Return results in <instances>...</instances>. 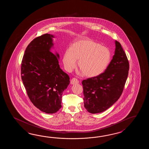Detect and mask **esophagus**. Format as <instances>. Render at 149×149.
Wrapping results in <instances>:
<instances>
[{"label":"esophagus","mask_w":149,"mask_h":149,"mask_svg":"<svg viewBox=\"0 0 149 149\" xmlns=\"http://www.w3.org/2000/svg\"><path fill=\"white\" fill-rule=\"evenodd\" d=\"M70 82L72 85H74V84H78L79 83V80L78 79L76 78H73L71 80Z\"/></svg>","instance_id":"obj_1"}]
</instances>
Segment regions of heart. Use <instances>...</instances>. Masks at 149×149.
Segmentation results:
<instances>
[{"label":"heart","instance_id":"b5f03b06","mask_svg":"<svg viewBox=\"0 0 149 149\" xmlns=\"http://www.w3.org/2000/svg\"><path fill=\"white\" fill-rule=\"evenodd\" d=\"M111 60V52L97 42L82 39L72 45L70 49L64 55V66L68 71L78 67L84 75L93 77L103 73L108 67Z\"/></svg>","mask_w":149,"mask_h":149}]
</instances>
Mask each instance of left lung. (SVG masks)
Returning <instances> with one entry per match:
<instances>
[{
	"label": "left lung",
	"instance_id": "1",
	"mask_svg": "<svg viewBox=\"0 0 149 149\" xmlns=\"http://www.w3.org/2000/svg\"><path fill=\"white\" fill-rule=\"evenodd\" d=\"M115 43V53L104 72L82 81L84 107L91 113L107 110L123 92L130 64L120 43L118 41Z\"/></svg>",
	"mask_w": 149,
	"mask_h": 149
}]
</instances>
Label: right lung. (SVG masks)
<instances>
[{
	"instance_id": "add662e5",
	"label": "right lung",
	"mask_w": 149,
	"mask_h": 149,
	"mask_svg": "<svg viewBox=\"0 0 149 149\" xmlns=\"http://www.w3.org/2000/svg\"><path fill=\"white\" fill-rule=\"evenodd\" d=\"M53 35L44 34L28 45L23 57L21 74L27 95L40 111L54 113L62 105V95L70 83L58 64L59 55L50 51Z\"/></svg>"
}]
</instances>
